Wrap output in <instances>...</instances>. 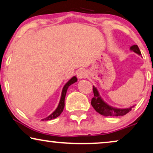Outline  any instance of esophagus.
<instances>
[{"label":"esophagus","instance_id":"obj_1","mask_svg":"<svg viewBox=\"0 0 153 153\" xmlns=\"http://www.w3.org/2000/svg\"><path fill=\"white\" fill-rule=\"evenodd\" d=\"M87 75V72L85 70H81L77 72V77H78V79H79L86 78Z\"/></svg>","mask_w":153,"mask_h":153}]
</instances>
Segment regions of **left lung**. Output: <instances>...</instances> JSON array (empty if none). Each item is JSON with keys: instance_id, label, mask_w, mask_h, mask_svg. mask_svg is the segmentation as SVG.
Returning <instances> with one entry per match:
<instances>
[{"instance_id": "left-lung-1", "label": "left lung", "mask_w": 153, "mask_h": 153, "mask_svg": "<svg viewBox=\"0 0 153 153\" xmlns=\"http://www.w3.org/2000/svg\"><path fill=\"white\" fill-rule=\"evenodd\" d=\"M130 50L137 53L138 55L141 56V51L137 45H133L130 47ZM93 93L94 97L91 100V104L95 110L100 114L104 116H122L127 114L129 111H130L134 105L130 106L129 108H116L108 104L104 101L101 96H100L99 91L97 88L93 85Z\"/></svg>"}]
</instances>
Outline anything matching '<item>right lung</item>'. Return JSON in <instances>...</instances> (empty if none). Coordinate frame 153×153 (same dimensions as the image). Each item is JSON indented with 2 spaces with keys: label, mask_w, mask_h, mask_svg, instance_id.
Returning <instances> with one entry per match:
<instances>
[{
  "label": "right lung",
  "mask_w": 153,
  "mask_h": 153,
  "mask_svg": "<svg viewBox=\"0 0 153 153\" xmlns=\"http://www.w3.org/2000/svg\"><path fill=\"white\" fill-rule=\"evenodd\" d=\"M77 81V78L75 76H72L70 80H69L68 82H67L65 85L63 86V88L62 90V93H61V96H60V102L59 104L57 106V108H56V110L52 113L51 114H50L49 116L46 117L45 118L42 119V120H52V119H55L60 116L61 114V113L63 111L64 109V106H65V95L67 93V91H68V88H69L70 85H71L73 83H74L75 82Z\"/></svg>",
  "instance_id": "right-lung-1"
}]
</instances>
